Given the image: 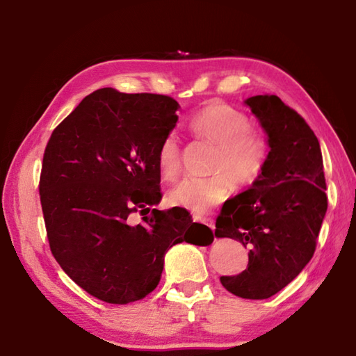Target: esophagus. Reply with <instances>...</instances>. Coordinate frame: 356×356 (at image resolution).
I'll use <instances>...</instances> for the list:
<instances>
[{"instance_id":"esophagus-1","label":"esophagus","mask_w":356,"mask_h":356,"mask_svg":"<svg viewBox=\"0 0 356 356\" xmlns=\"http://www.w3.org/2000/svg\"><path fill=\"white\" fill-rule=\"evenodd\" d=\"M194 222H202V224H205L207 227H210L211 229H214V222L213 220H210V219H202V218H199V216H194Z\"/></svg>"}]
</instances>
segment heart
<instances>
[{
  "mask_svg": "<svg viewBox=\"0 0 356 356\" xmlns=\"http://www.w3.org/2000/svg\"><path fill=\"white\" fill-rule=\"evenodd\" d=\"M188 129L199 140L214 146L210 171L205 179H184L172 188L174 205L194 214H205L224 200L232 182L238 188L254 185L262 177L268 162V145L259 132L252 129V120L243 111L222 102H210L196 111ZM182 149L177 137H163L157 149V166L162 177L172 180L180 172Z\"/></svg>",
  "mask_w": 356,
  "mask_h": 356,
  "instance_id": "obj_1",
  "label": "heart"
}]
</instances>
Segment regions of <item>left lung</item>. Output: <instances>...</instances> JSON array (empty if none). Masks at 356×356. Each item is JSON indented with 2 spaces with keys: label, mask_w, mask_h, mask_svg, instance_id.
Returning a JSON list of instances; mask_svg holds the SVG:
<instances>
[{
  "label": "left lung",
  "mask_w": 356,
  "mask_h": 356,
  "mask_svg": "<svg viewBox=\"0 0 356 356\" xmlns=\"http://www.w3.org/2000/svg\"><path fill=\"white\" fill-rule=\"evenodd\" d=\"M268 136L262 177L227 200L216 219L218 238L250 248L248 266L220 284L239 298L267 299L307 266L327 211L323 154L315 132L277 95L245 102Z\"/></svg>",
  "instance_id": "8db88e82"
}]
</instances>
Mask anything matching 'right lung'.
<instances>
[{"label":"right lung","instance_id":"obj_1","mask_svg":"<svg viewBox=\"0 0 356 356\" xmlns=\"http://www.w3.org/2000/svg\"><path fill=\"white\" fill-rule=\"evenodd\" d=\"M179 103L113 88L86 95L46 145L40 200L55 261L90 296L109 304L157 287L163 257L180 242L210 245L213 232L185 208L160 211L157 149ZM143 216L134 226L130 216Z\"/></svg>","mask_w":356,"mask_h":356}]
</instances>
